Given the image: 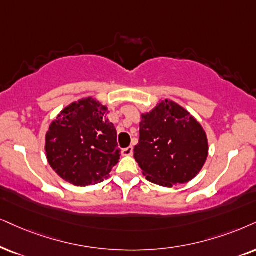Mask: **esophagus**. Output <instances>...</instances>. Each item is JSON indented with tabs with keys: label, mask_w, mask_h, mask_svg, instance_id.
I'll return each instance as SVG.
<instances>
[{
	"label": "esophagus",
	"mask_w": 256,
	"mask_h": 256,
	"mask_svg": "<svg viewBox=\"0 0 256 256\" xmlns=\"http://www.w3.org/2000/svg\"><path fill=\"white\" fill-rule=\"evenodd\" d=\"M122 156H132V154H134V148L128 146L126 148H122Z\"/></svg>",
	"instance_id": "esophagus-1"
}]
</instances>
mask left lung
Segmentation results:
<instances>
[{"label":"left lung","mask_w":256,"mask_h":256,"mask_svg":"<svg viewBox=\"0 0 256 256\" xmlns=\"http://www.w3.org/2000/svg\"><path fill=\"white\" fill-rule=\"evenodd\" d=\"M208 150L202 125L172 100H162L142 114L134 158L150 182L166 188L190 182L202 170Z\"/></svg>","instance_id":"left-lung-1"}]
</instances>
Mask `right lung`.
Instances as JSON below:
<instances>
[{
    "instance_id": "obj_1",
    "label": "right lung",
    "mask_w": 256,
    "mask_h": 256,
    "mask_svg": "<svg viewBox=\"0 0 256 256\" xmlns=\"http://www.w3.org/2000/svg\"><path fill=\"white\" fill-rule=\"evenodd\" d=\"M108 108L85 98L64 108L46 134L47 160L61 178L76 186L108 178L120 158Z\"/></svg>"
}]
</instances>
